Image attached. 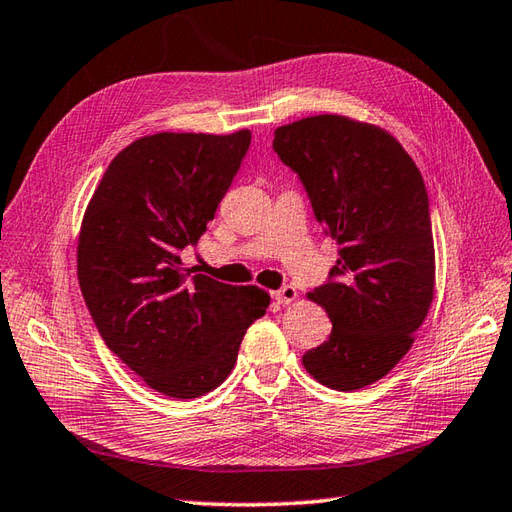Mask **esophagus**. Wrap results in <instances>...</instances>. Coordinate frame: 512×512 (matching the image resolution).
Masks as SVG:
<instances>
[{"label":"esophagus","instance_id":"obj_1","mask_svg":"<svg viewBox=\"0 0 512 512\" xmlns=\"http://www.w3.org/2000/svg\"><path fill=\"white\" fill-rule=\"evenodd\" d=\"M274 298L280 302V305H289V302H294L298 298V291H296V287L285 285L283 289L274 291Z\"/></svg>","mask_w":512,"mask_h":512}]
</instances>
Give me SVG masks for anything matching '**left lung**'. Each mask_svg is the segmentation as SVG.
Listing matches in <instances>:
<instances>
[{
    "mask_svg": "<svg viewBox=\"0 0 512 512\" xmlns=\"http://www.w3.org/2000/svg\"><path fill=\"white\" fill-rule=\"evenodd\" d=\"M274 150L300 176L340 256L329 283L307 294L333 329L302 364L329 389L369 387L411 349L435 294L422 174L387 130L342 114L280 125Z\"/></svg>",
    "mask_w": 512,
    "mask_h": 512,
    "instance_id": "obj_1",
    "label": "left lung"
}]
</instances>
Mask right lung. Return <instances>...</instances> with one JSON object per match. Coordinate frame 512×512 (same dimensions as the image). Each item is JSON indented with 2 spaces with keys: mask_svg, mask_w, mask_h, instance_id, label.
<instances>
[{
  "mask_svg": "<svg viewBox=\"0 0 512 512\" xmlns=\"http://www.w3.org/2000/svg\"><path fill=\"white\" fill-rule=\"evenodd\" d=\"M252 132H159L108 165L81 221L77 276L108 349L168 398L192 400L232 373L269 294L183 267L232 185Z\"/></svg>",
  "mask_w": 512,
  "mask_h": 512,
  "instance_id": "obj_1",
  "label": "right lung"
}]
</instances>
